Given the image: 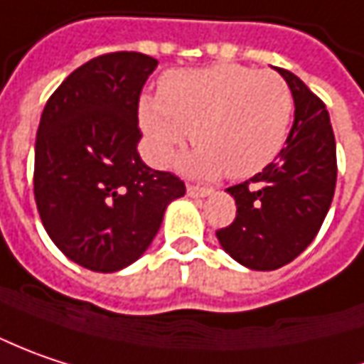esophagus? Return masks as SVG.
<instances>
[{
	"label": "esophagus",
	"mask_w": 364,
	"mask_h": 364,
	"mask_svg": "<svg viewBox=\"0 0 364 364\" xmlns=\"http://www.w3.org/2000/svg\"><path fill=\"white\" fill-rule=\"evenodd\" d=\"M186 192L191 194V196H209L210 188H205V186H196V184H188L186 186Z\"/></svg>",
	"instance_id": "1"
}]
</instances>
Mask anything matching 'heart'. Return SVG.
<instances>
[{
  "mask_svg": "<svg viewBox=\"0 0 364 364\" xmlns=\"http://www.w3.org/2000/svg\"><path fill=\"white\" fill-rule=\"evenodd\" d=\"M293 110V92L279 73L219 63L166 73L159 96L141 98L139 122L155 166H168L191 135L198 145L192 172L250 178L281 154Z\"/></svg>",
  "mask_w": 364,
  "mask_h": 364,
  "instance_id": "obj_1",
  "label": "heart"
}]
</instances>
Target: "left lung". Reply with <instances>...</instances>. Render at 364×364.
Segmentation results:
<instances>
[{"mask_svg":"<svg viewBox=\"0 0 364 364\" xmlns=\"http://www.w3.org/2000/svg\"><path fill=\"white\" fill-rule=\"evenodd\" d=\"M295 120L281 154L262 172L229 186L237 215L217 240L252 270H277L314 242L336 191V139L326 104L287 69Z\"/></svg>","mask_w":364,"mask_h":364,"instance_id":"8db88e82","label":"left lung"}]
</instances>
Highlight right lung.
<instances>
[{"label":"right lung","instance_id":"right-lung-1","mask_svg":"<svg viewBox=\"0 0 364 364\" xmlns=\"http://www.w3.org/2000/svg\"><path fill=\"white\" fill-rule=\"evenodd\" d=\"M157 61L106 53L77 67L46 100L34 147V200L69 260L117 272L154 242L166 207L184 196L172 172L143 164L139 98Z\"/></svg>","mask_w":364,"mask_h":364}]
</instances>
